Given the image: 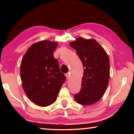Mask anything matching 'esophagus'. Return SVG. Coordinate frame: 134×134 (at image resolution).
Instances as JSON below:
<instances>
[{
  "instance_id": "1",
  "label": "esophagus",
  "mask_w": 134,
  "mask_h": 134,
  "mask_svg": "<svg viewBox=\"0 0 134 134\" xmlns=\"http://www.w3.org/2000/svg\"><path fill=\"white\" fill-rule=\"evenodd\" d=\"M66 77L67 79H69V73H67V74H66Z\"/></svg>"
}]
</instances>
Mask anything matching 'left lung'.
<instances>
[{
  "mask_svg": "<svg viewBox=\"0 0 134 134\" xmlns=\"http://www.w3.org/2000/svg\"><path fill=\"white\" fill-rule=\"evenodd\" d=\"M69 44L76 51L83 66L81 89L74 94L75 100L84 105L96 103L103 96L109 83V56L94 40L79 37Z\"/></svg>",
  "mask_w": 134,
  "mask_h": 134,
  "instance_id": "obj_1",
  "label": "left lung"
}]
</instances>
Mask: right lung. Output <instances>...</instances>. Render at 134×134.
Segmentation results:
<instances>
[{
  "label": "right lung",
  "mask_w": 134,
  "mask_h": 134,
  "mask_svg": "<svg viewBox=\"0 0 134 134\" xmlns=\"http://www.w3.org/2000/svg\"><path fill=\"white\" fill-rule=\"evenodd\" d=\"M56 42L44 40L29 47L21 63V77L25 93L31 101L46 107L57 99L66 77L60 72L54 51Z\"/></svg>",
  "instance_id": "add662e5"
}]
</instances>
